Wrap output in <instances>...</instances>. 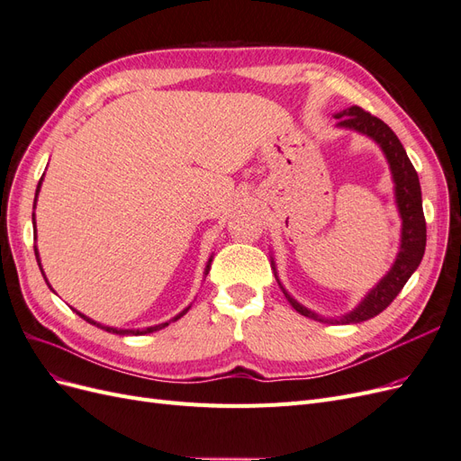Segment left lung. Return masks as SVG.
<instances>
[{"label": "left lung", "mask_w": 461, "mask_h": 461, "mask_svg": "<svg viewBox=\"0 0 461 461\" xmlns=\"http://www.w3.org/2000/svg\"><path fill=\"white\" fill-rule=\"evenodd\" d=\"M334 119H339L337 122L339 129L356 131L359 134L369 136L371 140L383 149L384 158L388 161L390 175H393V183H394V200L402 219L400 248H398L396 259L393 263V267L388 269V273L367 292L366 298L361 300L350 313H346L339 319L319 315L305 308V305H302L298 300L292 298L286 292V288L281 285V281H278L273 258H271V265H273L278 286L283 288L286 300L298 313L312 317L319 321V323L352 325V323H361V321H367L375 315H379L383 310L388 308L390 302L400 294V290L408 283V278L415 273L417 267H420V263L423 259L425 244H427V227H425V215H423L420 176H417L406 149H403L402 142L398 140V136L393 132V129H390L386 122L373 117L371 113H367V111H364L357 105L340 111V113L334 115Z\"/></svg>", "instance_id": "obj_1"}]
</instances>
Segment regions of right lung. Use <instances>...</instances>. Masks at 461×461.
<instances>
[{
  "instance_id": "add662e5",
  "label": "right lung",
  "mask_w": 461,
  "mask_h": 461,
  "mask_svg": "<svg viewBox=\"0 0 461 461\" xmlns=\"http://www.w3.org/2000/svg\"><path fill=\"white\" fill-rule=\"evenodd\" d=\"M41 180H44V175H41V178H40V183H38V186H36V196H34V209H36V200H38V194H40V188H41ZM32 225H34V234H36V215L32 213ZM34 254H36V261H38V267H40V271H41V275H44V278H46V273H44V269H41V263H40V254H38V248L34 246ZM209 267H212V258L207 259V265H205V271H203V275L207 276V273H209ZM46 283H48V278H46ZM48 286H50V290H53L51 288V285L48 283ZM192 308V305H188V308H185L183 312L180 313H176L173 319H169V321H165V323H159V325H153V327H146V329H117V327H107V325H102V323H97V321H94V319H90V317H86L85 313H80V312H77V310H73V312H77V315H80L82 319L85 321H88L90 325H95V327H100V329H104V330H107V332H113V334H121V337H140V334H149V332H156V330H159V329H165L167 325L169 323H173V321H178L180 317H183L188 310Z\"/></svg>"
}]
</instances>
